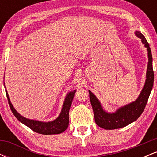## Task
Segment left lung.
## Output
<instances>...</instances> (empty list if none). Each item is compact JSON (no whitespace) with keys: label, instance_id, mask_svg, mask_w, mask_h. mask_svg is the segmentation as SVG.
I'll return each mask as SVG.
<instances>
[{"label":"left lung","instance_id":"left-lung-1","mask_svg":"<svg viewBox=\"0 0 157 157\" xmlns=\"http://www.w3.org/2000/svg\"><path fill=\"white\" fill-rule=\"evenodd\" d=\"M136 35L142 40V44L145 45V47L147 48V52H147L148 54V65H147L146 74V80H145V84L144 86L143 89L140 93L137 100L129 105L120 108L115 113H109L103 111L97 97L89 91L90 101H91L93 109L95 122L100 128L106 129V130L120 128L129 125L131 122L137 120L145 109L153 86H154V70H153V59L151 48L147 40L145 39V37L142 33H140V32H136Z\"/></svg>","mask_w":157,"mask_h":157}]
</instances>
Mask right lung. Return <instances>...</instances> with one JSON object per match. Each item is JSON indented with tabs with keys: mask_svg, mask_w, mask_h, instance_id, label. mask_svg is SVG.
Segmentation results:
<instances>
[{
	"mask_svg": "<svg viewBox=\"0 0 157 157\" xmlns=\"http://www.w3.org/2000/svg\"><path fill=\"white\" fill-rule=\"evenodd\" d=\"M76 90H74L73 91H71L70 93L68 94V95L66 97L63 106L62 111H61L60 116L58 117L55 120L48 122H43L36 121V120H28V119L23 117L20 115L15 109H14L12 106V103L10 102V97H9L8 93H7L6 90V94L8 99L9 105L11 110H12V113L15 115V117L20 122L28 126L30 129L34 131L36 133L41 134H58L60 133L63 132L66 130L68 125V113H69V109L71 107V102L74 98V95H75Z\"/></svg>",
	"mask_w": 157,
	"mask_h": 157,
	"instance_id": "right-lung-1",
	"label": "right lung"
}]
</instances>
